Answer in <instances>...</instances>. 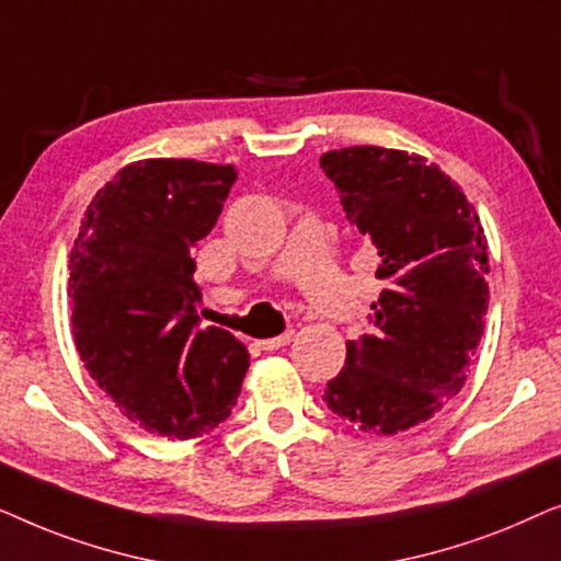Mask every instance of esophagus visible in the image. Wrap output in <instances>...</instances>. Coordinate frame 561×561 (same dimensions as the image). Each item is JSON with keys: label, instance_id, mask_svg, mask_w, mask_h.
Masks as SVG:
<instances>
[{"label": "esophagus", "instance_id": "esophagus-1", "mask_svg": "<svg viewBox=\"0 0 561 561\" xmlns=\"http://www.w3.org/2000/svg\"><path fill=\"white\" fill-rule=\"evenodd\" d=\"M294 329H288V332H283L280 336H273V340H263V342H257L260 347H263L265 352H273V350H280V347H286V344L294 340Z\"/></svg>", "mask_w": 561, "mask_h": 561}]
</instances>
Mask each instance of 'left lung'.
<instances>
[{"mask_svg":"<svg viewBox=\"0 0 561 561\" xmlns=\"http://www.w3.org/2000/svg\"><path fill=\"white\" fill-rule=\"evenodd\" d=\"M319 163L347 219L378 250L382 280L370 334L347 342L324 401L367 434L409 432L462 390L485 329L490 263L480 217L421 156L357 145Z\"/></svg>","mask_w":561,"mask_h":561,"instance_id":"obj_1","label":"left lung"}]
</instances>
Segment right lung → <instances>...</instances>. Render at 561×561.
<instances>
[{"label":"right lung","mask_w":561,"mask_h":561,"mask_svg":"<svg viewBox=\"0 0 561 561\" xmlns=\"http://www.w3.org/2000/svg\"><path fill=\"white\" fill-rule=\"evenodd\" d=\"M234 165L150 158L91 198L71 250V332L96 386L145 432L191 439L237 403L250 355L202 329L191 248L217 225Z\"/></svg>","instance_id":"right-lung-1"}]
</instances>
